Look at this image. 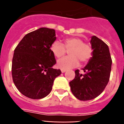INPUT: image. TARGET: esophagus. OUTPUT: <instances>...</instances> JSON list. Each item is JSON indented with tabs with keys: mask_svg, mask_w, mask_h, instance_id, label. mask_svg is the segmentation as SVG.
Here are the masks:
<instances>
[{
	"mask_svg": "<svg viewBox=\"0 0 124 124\" xmlns=\"http://www.w3.org/2000/svg\"><path fill=\"white\" fill-rule=\"evenodd\" d=\"M66 71H67V70H66V69H61V72L62 73H65Z\"/></svg>",
	"mask_w": 124,
	"mask_h": 124,
	"instance_id": "obj_1",
	"label": "esophagus"
}]
</instances>
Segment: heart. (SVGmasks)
I'll return each instance as SVG.
<instances>
[{
    "mask_svg": "<svg viewBox=\"0 0 124 124\" xmlns=\"http://www.w3.org/2000/svg\"><path fill=\"white\" fill-rule=\"evenodd\" d=\"M68 51L70 56L62 58L57 62V66L61 69H69L75 67L78 64L79 60L82 63L87 62L92 56L93 50L90 45L84 43L83 40L78 37L66 38L64 44L58 41H55L51 46L50 50L56 58H60Z\"/></svg>",
    "mask_w": 124,
    "mask_h": 124,
    "instance_id": "1",
    "label": "heart"
}]
</instances>
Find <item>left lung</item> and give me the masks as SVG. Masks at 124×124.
<instances>
[{
	"instance_id": "obj_1",
	"label": "left lung",
	"mask_w": 124,
	"mask_h": 124,
	"mask_svg": "<svg viewBox=\"0 0 124 124\" xmlns=\"http://www.w3.org/2000/svg\"><path fill=\"white\" fill-rule=\"evenodd\" d=\"M92 57L84 68L85 74L75 71V77L70 82L71 90L78 100L94 99L104 90L109 80L112 60L109 47L102 40L92 36L90 41Z\"/></svg>"
}]
</instances>
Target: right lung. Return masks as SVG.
Wrapping results in <instances>:
<instances>
[{
  "label": "right lung",
  "mask_w": 124,
  "mask_h": 124,
  "mask_svg": "<svg viewBox=\"0 0 124 124\" xmlns=\"http://www.w3.org/2000/svg\"><path fill=\"white\" fill-rule=\"evenodd\" d=\"M55 30L41 28L24 36L14 51L13 80L18 90L31 99H41L52 89L54 80L61 74L50 50L56 40Z\"/></svg>",
  "instance_id": "1"
}]
</instances>
